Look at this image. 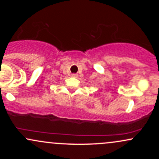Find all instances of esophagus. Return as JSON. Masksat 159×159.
Listing matches in <instances>:
<instances>
[{
    "label": "esophagus",
    "mask_w": 159,
    "mask_h": 159,
    "mask_svg": "<svg viewBox=\"0 0 159 159\" xmlns=\"http://www.w3.org/2000/svg\"><path fill=\"white\" fill-rule=\"evenodd\" d=\"M72 77H73V78H77V77H78V75H77V74H72Z\"/></svg>",
    "instance_id": "1"
}]
</instances>
